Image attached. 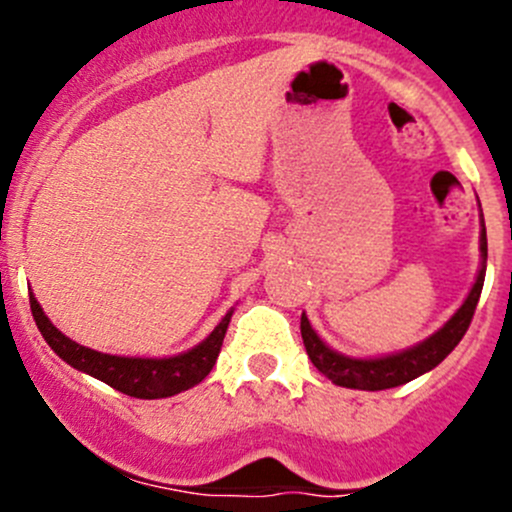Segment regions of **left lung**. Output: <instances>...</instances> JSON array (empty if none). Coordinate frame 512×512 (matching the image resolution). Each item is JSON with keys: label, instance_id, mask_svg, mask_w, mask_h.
Masks as SVG:
<instances>
[{"label": "left lung", "instance_id": "obj_1", "mask_svg": "<svg viewBox=\"0 0 512 512\" xmlns=\"http://www.w3.org/2000/svg\"><path fill=\"white\" fill-rule=\"evenodd\" d=\"M485 260H488V237H485L483 213H480L478 277L476 282H473L468 297L463 299L461 307L456 309V314H453V317L448 319L438 332H433L431 337H426L423 342L414 344V347L401 349V352L359 359V356H347L329 347V344L314 332L307 314H302L299 329H302L304 349H307L309 359H312V364L317 366V369L322 371L332 384L344 386V389H359V391L394 389V386L406 384V381L436 369V366L441 364L453 349H456V344L461 342L468 324H471L473 312H476V304L480 299V289H483V280H485Z\"/></svg>", "mask_w": 512, "mask_h": 512}]
</instances>
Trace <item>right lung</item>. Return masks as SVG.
<instances>
[{
    "label": "right lung",
    "mask_w": 512,
    "mask_h": 512,
    "mask_svg": "<svg viewBox=\"0 0 512 512\" xmlns=\"http://www.w3.org/2000/svg\"><path fill=\"white\" fill-rule=\"evenodd\" d=\"M29 302H32L34 322L39 327L41 337L46 339L56 356L66 361L74 369L84 371V374L94 376L103 384L113 386L116 391L136 399H165V396H175L180 391L193 389L195 384L210 374V369L218 361L220 347L230 324L232 309L220 319L218 327L208 334L200 344L193 349L175 356H163V359H153V356H118V354H103L96 349L84 347V344L74 342L66 334H61L49 317L44 314L41 304L29 292Z\"/></svg>",
    "instance_id": "1"
}]
</instances>
